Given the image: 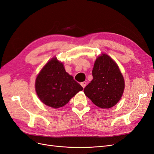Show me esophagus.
<instances>
[{
    "label": "esophagus",
    "instance_id": "1",
    "mask_svg": "<svg viewBox=\"0 0 154 154\" xmlns=\"http://www.w3.org/2000/svg\"><path fill=\"white\" fill-rule=\"evenodd\" d=\"M81 86H82V88H85V87L86 86L87 83H86V82H82L81 83Z\"/></svg>",
    "mask_w": 154,
    "mask_h": 154
}]
</instances>
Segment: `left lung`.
<instances>
[{
  "instance_id": "left-lung-1",
  "label": "left lung",
  "mask_w": 154,
  "mask_h": 154,
  "mask_svg": "<svg viewBox=\"0 0 154 154\" xmlns=\"http://www.w3.org/2000/svg\"><path fill=\"white\" fill-rule=\"evenodd\" d=\"M93 80L84 89L85 95L99 107L115 106L123 95L125 82L116 63L103 54L97 57L92 71Z\"/></svg>"
}]
</instances>
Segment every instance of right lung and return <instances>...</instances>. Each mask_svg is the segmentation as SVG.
<instances>
[{
    "label": "right lung",
    "mask_w": 154,
    "mask_h": 154,
    "mask_svg": "<svg viewBox=\"0 0 154 154\" xmlns=\"http://www.w3.org/2000/svg\"><path fill=\"white\" fill-rule=\"evenodd\" d=\"M36 91L41 101L53 108L64 106L83 88L66 72L63 64L52 58L38 74Z\"/></svg>",
    "instance_id": "obj_1"
}]
</instances>
